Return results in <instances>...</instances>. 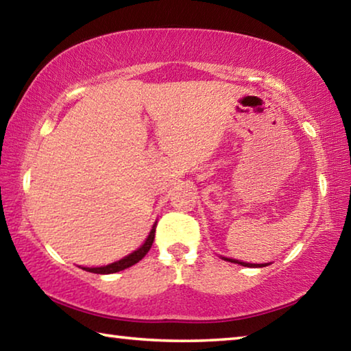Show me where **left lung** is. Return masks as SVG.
<instances>
[{
	"mask_svg": "<svg viewBox=\"0 0 351 351\" xmlns=\"http://www.w3.org/2000/svg\"><path fill=\"white\" fill-rule=\"evenodd\" d=\"M224 260L230 261V263H239L241 266H247V268H263L266 265H257V263H246V261H240V260H234V258H228V257H223Z\"/></svg>",
	"mask_w": 351,
	"mask_h": 351,
	"instance_id": "left-lung-1",
	"label": "left lung"
}]
</instances>
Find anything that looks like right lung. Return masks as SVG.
I'll return each instance as SVG.
<instances>
[{"instance_id": "obj_1", "label": "right lung", "mask_w": 351, "mask_h": 351, "mask_svg": "<svg viewBox=\"0 0 351 351\" xmlns=\"http://www.w3.org/2000/svg\"><path fill=\"white\" fill-rule=\"evenodd\" d=\"M154 232H156V224H153V229L150 230V234H148L144 245H142L139 249H136L134 252L127 255V257H123L119 261H114V263H110L106 266H100V268H82V269H85L88 272H94V274H112V272H119L122 269L130 268V266L136 265L139 260L144 258L145 254L150 251V247L153 245V240H154Z\"/></svg>"}]
</instances>
